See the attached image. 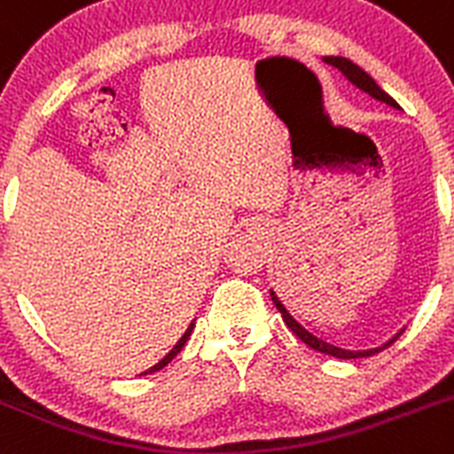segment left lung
Returning <instances> with one entry per match:
<instances>
[{"label": "left lung", "instance_id": "obj_1", "mask_svg": "<svg viewBox=\"0 0 454 454\" xmlns=\"http://www.w3.org/2000/svg\"><path fill=\"white\" fill-rule=\"evenodd\" d=\"M324 62H328V65L335 67L338 72H342V76L347 78L348 82H353V85H356L360 91H364V94H369V97L376 98V101L387 103V106L394 107V110H401V106H398V103L394 101L392 97H389L387 91L380 90V87H378V82L373 81V78L369 76V74L364 72V69H360V67H357L356 62L348 60V58H342V56H326V58H324ZM270 294H272L274 306H277V310H278V313H281V317H284L286 326H288L290 331H293L294 335H297V338L301 340L303 344H309L310 348H315V351H319V353H326V356L340 357V360H353V357H367V356H373V353L382 351V348H387L389 344L396 342V340L401 338V333H403V331H398L396 335H394L392 340H387V342L382 344V347L367 348V351H348V348H342V347H335V344L324 342L322 338H317V335H313V333H310V331H306V328H303L301 324H299L297 319H294L293 315L288 313V309H286L284 303H281V299H278L277 294H274V290H270Z\"/></svg>", "mask_w": 454, "mask_h": 454}]
</instances>
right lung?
<instances>
[{"mask_svg":"<svg viewBox=\"0 0 454 454\" xmlns=\"http://www.w3.org/2000/svg\"><path fill=\"white\" fill-rule=\"evenodd\" d=\"M193 326H195V324H193V322H191V326H189V328H186V331H184V335H182V338H180V342H177V344H176V347L170 348V351H168V353H166V356H164V357H161V360H160V363H157V364H155V367H151V369H148V372H144V373H141V376H145V373H155V372H160V369H164V367H166V364H168V363H170V360H173V357H176V356H177V353H180V351H182V347H184V344H186V340H189V338H191V331H193Z\"/></svg>","mask_w":454,"mask_h":454,"instance_id":"right-lung-1","label":"right lung"}]
</instances>
